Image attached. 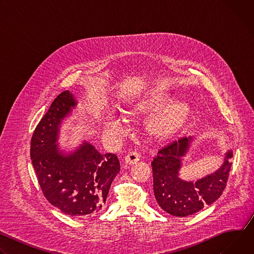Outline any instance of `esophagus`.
Returning a JSON list of instances; mask_svg holds the SVG:
<instances>
[{
    "label": "esophagus",
    "instance_id": "esophagus-1",
    "mask_svg": "<svg viewBox=\"0 0 254 254\" xmlns=\"http://www.w3.org/2000/svg\"><path fill=\"white\" fill-rule=\"evenodd\" d=\"M139 157H140V155H139L138 152L132 151V152H129L127 154V156L125 159V162L127 165H133V164H135L139 160Z\"/></svg>",
    "mask_w": 254,
    "mask_h": 254
}]
</instances>
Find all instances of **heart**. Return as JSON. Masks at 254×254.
I'll return each mask as SVG.
<instances>
[{
    "label": "heart",
    "instance_id": "1",
    "mask_svg": "<svg viewBox=\"0 0 254 254\" xmlns=\"http://www.w3.org/2000/svg\"><path fill=\"white\" fill-rule=\"evenodd\" d=\"M174 100L172 97L166 94H156L147 99H144L138 103H136L132 108L130 113H150L164 110L155 117L152 122V127L154 131L161 136H168L176 132L181 127H182L189 114V107L187 104L182 102H177L172 105L167 106ZM166 108L165 109L164 107ZM124 125V120L117 115H110L107 118L106 128L113 131L119 132Z\"/></svg>",
    "mask_w": 254,
    "mask_h": 254
}]
</instances>
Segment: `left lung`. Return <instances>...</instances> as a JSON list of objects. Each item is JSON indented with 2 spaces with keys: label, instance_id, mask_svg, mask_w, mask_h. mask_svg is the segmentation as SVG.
Wrapping results in <instances>:
<instances>
[{
  "label": "left lung",
  "instance_id": "8db88e82",
  "mask_svg": "<svg viewBox=\"0 0 254 254\" xmlns=\"http://www.w3.org/2000/svg\"><path fill=\"white\" fill-rule=\"evenodd\" d=\"M191 140V136L180 137L168 143L152 162L155 198L164 211L177 217L193 215L218 199L226 187L232 165L230 150L225 154L223 165L213 174L196 182L180 179L179 171Z\"/></svg>",
  "mask_w": 254,
  "mask_h": 254
}]
</instances>
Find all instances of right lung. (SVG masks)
Returning a JSON list of instances; mask_svg holds the SVG:
<instances>
[{
    "label": "right lung",
    "mask_w": 254,
    "mask_h": 254,
    "mask_svg": "<svg viewBox=\"0 0 254 254\" xmlns=\"http://www.w3.org/2000/svg\"><path fill=\"white\" fill-rule=\"evenodd\" d=\"M76 104L69 90L54 99L33 132L30 156L49 203L66 215L86 218L104 206L121 166L115 154L102 155L87 141L70 154L60 151V125Z\"/></svg>",
    "instance_id": "1"
}]
</instances>
